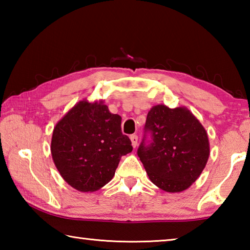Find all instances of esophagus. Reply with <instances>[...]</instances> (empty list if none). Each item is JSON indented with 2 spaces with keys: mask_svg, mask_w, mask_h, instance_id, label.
<instances>
[{
  "mask_svg": "<svg viewBox=\"0 0 250 250\" xmlns=\"http://www.w3.org/2000/svg\"><path fill=\"white\" fill-rule=\"evenodd\" d=\"M130 139H131V142H132V146L135 149V147L138 146V135L137 134H132L130 137Z\"/></svg>",
  "mask_w": 250,
  "mask_h": 250,
  "instance_id": "esophagus-1",
  "label": "esophagus"
}]
</instances>
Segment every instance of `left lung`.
<instances>
[{"label": "left lung", "mask_w": 250, "mask_h": 250, "mask_svg": "<svg viewBox=\"0 0 250 250\" xmlns=\"http://www.w3.org/2000/svg\"><path fill=\"white\" fill-rule=\"evenodd\" d=\"M138 156L152 183L166 192H182L204 170L209 156L208 137L188 109L158 104L146 116Z\"/></svg>", "instance_id": "8db88e82"}]
</instances>
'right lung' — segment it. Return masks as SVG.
Wrapping results in <instances>:
<instances>
[{
	"label": "right lung",
	"instance_id": "add662e5",
	"mask_svg": "<svg viewBox=\"0 0 250 250\" xmlns=\"http://www.w3.org/2000/svg\"><path fill=\"white\" fill-rule=\"evenodd\" d=\"M122 134L121 117L103 101L76 104L55 125L50 151L62 179L80 192L109 183L122 155L132 151Z\"/></svg>",
	"mask_w": 250,
	"mask_h": 250
}]
</instances>
